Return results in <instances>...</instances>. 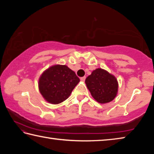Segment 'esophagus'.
Wrapping results in <instances>:
<instances>
[{
	"instance_id": "esophagus-1",
	"label": "esophagus",
	"mask_w": 154,
	"mask_h": 154,
	"mask_svg": "<svg viewBox=\"0 0 154 154\" xmlns=\"http://www.w3.org/2000/svg\"><path fill=\"white\" fill-rule=\"evenodd\" d=\"M85 77H81L80 78V79H81V81H82V82H84V81L85 80Z\"/></svg>"
}]
</instances>
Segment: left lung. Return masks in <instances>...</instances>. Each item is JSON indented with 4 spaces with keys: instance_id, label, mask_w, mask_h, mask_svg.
Masks as SVG:
<instances>
[{
    "instance_id": "obj_1",
    "label": "left lung",
    "mask_w": 154,
    "mask_h": 154,
    "mask_svg": "<svg viewBox=\"0 0 154 154\" xmlns=\"http://www.w3.org/2000/svg\"><path fill=\"white\" fill-rule=\"evenodd\" d=\"M85 84L91 95L99 103L111 102L118 91V83L113 75L105 70L96 69L85 79Z\"/></svg>"
}]
</instances>
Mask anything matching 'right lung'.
<instances>
[{
  "label": "right lung",
  "instance_id": "obj_1",
  "mask_svg": "<svg viewBox=\"0 0 154 154\" xmlns=\"http://www.w3.org/2000/svg\"><path fill=\"white\" fill-rule=\"evenodd\" d=\"M79 81L75 72L66 65L56 64L41 75L38 89L46 101L56 105L69 97Z\"/></svg>",
  "mask_w": 154,
  "mask_h": 154
}]
</instances>
